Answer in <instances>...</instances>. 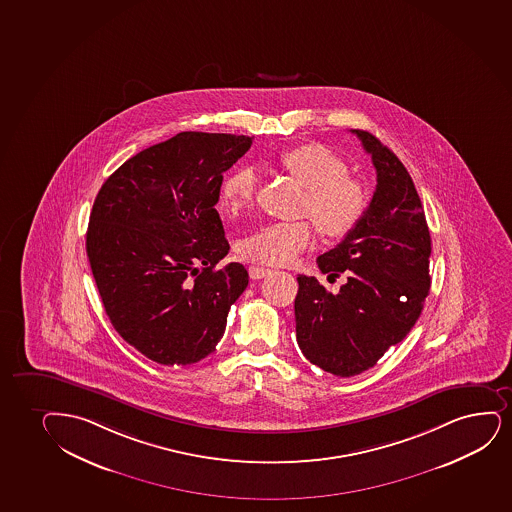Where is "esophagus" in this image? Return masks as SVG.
Returning <instances> with one entry per match:
<instances>
[{"mask_svg": "<svg viewBox=\"0 0 512 512\" xmlns=\"http://www.w3.org/2000/svg\"><path fill=\"white\" fill-rule=\"evenodd\" d=\"M271 272V269H265V267H260V265H252V267H248V274H250V278L252 279L265 278V276H269Z\"/></svg>", "mask_w": 512, "mask_h": 512, "instance_id": "esophagus-1", "label": "esophagus"}]
</instances>
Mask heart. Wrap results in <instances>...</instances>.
I'll return each mask as SVG.
<instances>
[{
	"label": "heart",
	"mask_w": 512,
	"mask_h": 512,
	"mask_svg": "<svg viewBox=\"0 0 512 512\" xmlns=\"http://www.w3.org/2000/svg\"><path fill=\"white\" fill-rule=\"evenodd\" d=\"M279 162L307 188L303 212L329 238H341L357 226L367 207L362 184L348 176V165L324 145L309 143L281 153ZM259 188V174L252 167L233 172L222 184L221 198L229 214L252 207ZM314 241L307 221L269 222L241 241L243 257L260 264L288 265Z\"/></svg>",
	"instance_id": "1"
}]
</instances>
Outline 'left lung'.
I'll return each mask as SVG.
<instances>
[{
	"instance_id": "1",
	"label": "left lung",
	"mask_w": 512,
	"mask_h": 512,
	"mask_svg": "<svg viewBox=\"0 0 512 512\" xmlns=\"http://www.w3.org/2000/svg\"><path fill=\"white\" fill-rule=\"evenodd\" d=\"M352 133L373 158L378 184L357 226L317 257L324 274H345L347 281L331 293L300 274L295 298L298 347L314 366L340 378L364 373L404 340L431 284V236L412 177L376 136Z\"/></svg>"
}]
</instances>
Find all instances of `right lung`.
I'll use <instances>...</instances> for the list:
<instances>
[{
  "instance_id": "right-lung-1",
  "label": "right lung",
  "mask_w": 512,
  "mask_h": 512,
  "mask_svg": "<svg viewBox=\"0 0 512 512\" xmlns=\"http://www.w3.org/2000/svg\"><path fill=\"white\" fill-rule=\"evenodd\" d=\"M252 146L186 131L129 158L89 215L86 252L115 331L148 359L188 366L212 354L248 286L215 210L222 174Z\"/></svg>"
}]
</instances>
